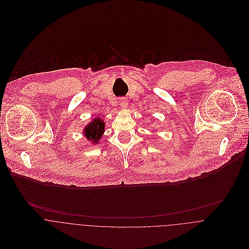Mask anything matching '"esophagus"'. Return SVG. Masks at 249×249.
<instances>
[{"instance_id": "obj_1", "label": "esophagus", "mask_w": 249, "mask_h": 249, "mask_svg": "<svg viewBox=\"0 0 249 249\" xmlns=\"http://www.w3.org/2000/svg\"><path fill=\"white\" fill-rule=\"evenodd\" d=\"M120 106L124 107V108H125V107H127V106H128V103H127V101L124 98H121L120 99Z\"/></svg>"}]
</instances>
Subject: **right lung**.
Returning a JSON list of instances; mask_svg holds the SVG:
<instances>
[{
	"mask_svg": "<svg viewBox=\"0 0 249 249\" xmlns=\"http://www.w3.org/2000/svg\"><path fill=\"white\" fill-rule=\"evenodd\" d=\"M105 122L101 118H96L85 126L83 134L90 142L98 143L105 133Z\"/></svg>",
	"mask_w": 249,
	"mask_h": 249,
	"instance_id": "right-lung-1",
	"label": "right lung"
}]
</instances>
